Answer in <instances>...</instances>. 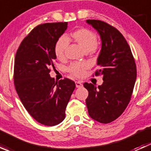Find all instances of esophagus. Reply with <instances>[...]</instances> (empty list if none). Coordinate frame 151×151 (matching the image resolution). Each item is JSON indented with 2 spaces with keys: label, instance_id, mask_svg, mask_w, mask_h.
Instances as JSON below:
<instances>
[{
  "label": "esophagus",
  "instance_id": "obj_1",
  "mask_svg": "<svg viewBox=\"0 0 151 151\" xmlns=\"http://www.w3.org/2000/svg\"><path fill=\"white\" fill-rule=\"evenodd\" d=\"M75 83H76V87H77V88H81V87L83 86V83H82L81 82L76 81Z\"/></svg>",
  "mask_w": 151,
  "mask_h": 151
}]
</instances>
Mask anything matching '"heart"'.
Masks as SVG:
<instances>
[{
    "instance_id": "heart-1",
    "label": "heart",
    "mask_w": 151,
    "mask_h": 151,
    "mask_svg": "<svg viewBox=\"0 0 151 151\" xmlns=\"http://www.w3.org/2000/svg\"><path fill=\"white\" fill-rule=\"evenodd\" d=\"M71 37L79 44L85 51H94L97 47V36L93 31L86 28H78L70 33ZM68 45V40L65 36L59 38L55 42L54 52L56 58L62 60L65 57L66 49ZM89 67L86 62H74L71 63L68 68V72L73 76L80 77L84 75L85 71Z\"/></svg>"
}]
</instances>
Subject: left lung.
Segmentation results:
<instances>
[{
  "label": "left lung",
  "instance_id": "left-lung-1",
  "mask_svg": "<svg viewBox=\"0 0 151 151\" xmlns=\"http://www.w3.org/2000/svg\"><path fill=\"white\" fill-rule=\"evenodd\" d=\"M99 33L102 45L93 77L102 75L104 83L98 88L84 83L88 91L86 105L95 121L109 123L121 116L127 107L137 78V66L130 47L121 32L106 22L88 19Z\"/></svg>",
  "mask_w": 151,
  "mask_h": 151
}]
</instances>
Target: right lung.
<instances>
[{"label": "right lung", "mask_w": 151, "mask_h": 151, "mask_svg": "<svg viewBox=\"0 0 151 151\" xmlns=\"http://www.w3.org/2000/svg\"><path fill=\"white\" fill-rule=\"evenodd\" d=\"M67 28L66 22L35 27L22 41L15 55L14 83L19 99L39 123L55 126L64 120L65 110L76 85L50 76L55 68V42Z\"/></svg>", "instance_id": "obj_1"}]
</instances>
